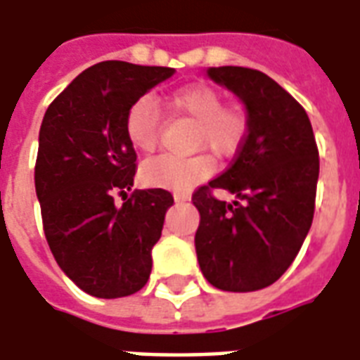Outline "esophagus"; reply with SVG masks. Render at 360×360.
<instances>
[{
	"instance_id": "esophagus-1",
	"label": "esophagus",
	"mask_w": 360,
	"mask_h": 360,
	"mask_svg": "<svg viewBox=\"0 0 360 360\" xmlns=\"http://www.w3.org/2000/svg\"><path fill=\"white\" fill-rule=\"evenodd\" d=\"M173 198H175V202H187L188 198V195H185V193H175V195H173Z\"/></svg>"
}]
</instances>
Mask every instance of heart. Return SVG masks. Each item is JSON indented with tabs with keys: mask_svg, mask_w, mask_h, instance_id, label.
Segmentation results:
<instances>
[{
	"mask_svg": "<svg viewBox=\"0 0 360 360\" xmlns=\"http://www.w3.org/2000/svg\"><path fill=\"white\" fill-rule=\"evenodd\" d=\"M165 107L181 119L197 124L195 146L206 148L220 158L232 155L248 134V115L241 107L222 105V95L202 84L187 85L165 99ZM124 132L130 144L140 152H154L160 138V112L150 97L138 99L127 112ZM212 158L158 155L142 163L140 175L152 187L187 191L212 173Z\"/></svg>",
	"mask_w": 360,
	"mask_h": 360,
	"instance_id": "heart-1",
	"label": "heart"
}]
</instances>
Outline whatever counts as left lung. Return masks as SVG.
Wrapping results in <instances>:
<instances>
[{
    "label": "left lung",
    "mask_w": 360,
    "mask_h": 360,
    "mask_svg": "<svg viewBox=\"0 0 360 360\" xmlns=\"http://www.w3.org/2000/svg\"><path fill=\"white\" fill-rule=\"evenodd\" d=\"M248 112V134L232 165L195 191V233L205 278L228 292H251L278 281L310 232L320 158L302 105L275 79L240 66L208 68ZM212 188L232 192L218 201Z\"/></svg>",
    "instance_id": "left-lung-1"
}]
</instances>
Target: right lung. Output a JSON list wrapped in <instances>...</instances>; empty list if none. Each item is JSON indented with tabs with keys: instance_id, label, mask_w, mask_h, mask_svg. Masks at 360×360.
Segmentation results:
<instances>
[{
	"instance_id": "right-lung-1",
	"label": "right lung",
	"mask_w": 360,
	"mask_h": 360,
	"mask_svg": "<svg viewBox=\"0 0 360 360\" xmlns=\"http://www.w3.org/2000/svg\"><path fill=\"white\" fill-rule=\"evenodd\" d=\"M173 72L119 60L95 64L50 103L40 124L34 187L44 236L60 269L97 298L138 292L152 273V248L173 197L165 188L127 195L136 152L124 119Z\"/></svg>"
}]
</instances>
